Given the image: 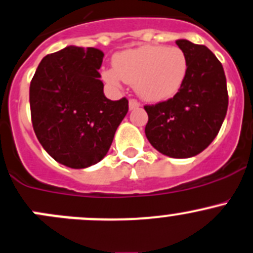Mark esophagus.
Returning <instances> with one entry per match:
<instances>
[{"label":"esophagus","mask_w":253,"mask_h":253,"mask_svg":"<svg viewBox=\"0 0 253 253\" xmlns=\"http://www.w3.org/2000/svg\"><path fill=\"white\" fill-rule=\"evenodd\" d=\"M128 107H129V110L138 109V107H139V102L137 101V100L131 99V100H129V101H128Z\"/></svg>","instance_id":"obj_1"}]
</instances>
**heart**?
I'll return each mask as SVG.
<instances>
[{"mask_svg": "<svg viewBox=\"0 0 253 253\" xmlns=\"http://www.w3.org/2000/svg\"><path fill=\"white\" fill-rule=\"evenodd\" d=\"M115 69L102 72L111 86L121 82L134 85L137 95L151 102L173 97L183 86L188 75V56L178 46L144 45L115 55Z\"/></svg>", "mask_w": 253, "mask_h": 253, "instance_id": "b5f03b06", "label": "heart"}]
</instances>
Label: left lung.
Wrapping results in <instances>:
<instances>
[{"label": "left lung", "instance_id": "8db88e82", "mask_svg": "<svg viewBox=\"0 0 253 253\" xmlns=\"http://www.w3.org/2000/svg\"><path fill=\"white\" fill-rule=\"evenodd\" d=\"M188 56V75L171 99L147 105L146 137L164 156L190 158L204 151L219 133L229 95L219 59L205 45L178 39Z\"/></svg>", "mask_w": 253, "mask_h": 253}]
</instances>
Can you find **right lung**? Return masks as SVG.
Returning a JSON list of instances; mask_svg holds the SVG:
<instances>
[{
    "label": "right lung",
    "instance_id": "add662e5",
    "mask_svg": "<svg viewBox=\"0 0 253 253\" xmlns=\"http://www.w3.org/2000/svg\"><path fill=\"white\" fill-rule=\"evenodd\" d=\"M104 53L69 45L44 56L29 86L33 129L51 158L69 168L94 166L109 152L128 100L104 94Z\"/></svg>",
    "mask_w": 253,
    "mask_h": 253
}]
</instances>
